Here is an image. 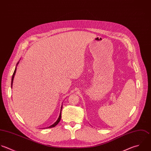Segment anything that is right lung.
Wrapping results in <instances>:
<instances>
[{
  "label": "right lung",
  "instance_id": "add662e5",
  "mask_svg": "<svg viewBox=\"0 0 151 151\" xmlns=\"http://www.w3.org/2000/svg\"><path fill=\"white\" fill-rule=\"evenodd\" d=\"M19 63V62H17V65H17V64ZM16 67L15 68V69H14V72H13V75H12V82H11V87H12V85H13V78H14V75H15V73H16ZM62 106H61V109H60V115H59V118H58V120L56 121V122L55 123H54L52 125H51V126H50V127H47V128H53V127H55L56 125H57L58 124V123L60 122V119H61V111H62Z\"/></svg>",
  "mask_w": 151,
  "mask_h": 151
}]
</instances>
